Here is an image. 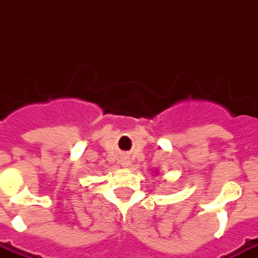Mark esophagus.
Segmentation results:
<instances>
[{
  "mask_svg": "<svg viewBox=\"0 0 258 258\" xmlns=\"http://www.w3.org/2000/svg\"><path fill=\"white\" fill-rule=\"evenodd\" d=\"M121 164H123L124 167H127V166H128V156H125V155H124L123 156V160H121Z\"/></svg>",
  "mask_w": 258,
  "mask_h": 258,
  "instance_id": "34e87169",
  "label": "esophagus"
}]
</instances>
